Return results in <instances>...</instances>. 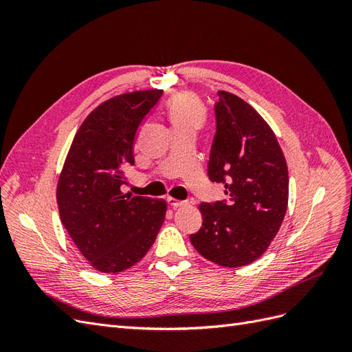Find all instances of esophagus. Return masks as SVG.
<instances>
[{"mask_svg": "<svg viewBox=\"0 0 352 352\" xmlns=\"http://www.w3.org/2000/svg\"><path fill=\"white\" fill-rule=\"evenodd\" d=\"M167 202H168V206L172 207V208H177V207H184V206H186V201H179V199L172 198V197H168V198H167Z\"/></svg>", "mask_w": 352, "mask_h": 352, "instance_id": "obj_1", "label": "esophagus"}]
</instances>
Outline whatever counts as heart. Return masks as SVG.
I'll return each mask as SVG.
<instances>
[{"instance_id": "b5f03b06", "label": "heart", "mask_w": 352, "mask_h": 352, "mask_svg": "<svg viewBox=\"0 0 352 352\" xmlns=\"http://www.w3.org/2000/svg\"><path fill=\"white\" fill-rule=\"evenodd\" d=\"M168 116L175 127H190L195 131L206 122L204 107L189 94H180L170 100Z\"/></svg>"}]
</instances>
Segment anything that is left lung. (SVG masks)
Listing matches in <instances>:
<instances>
[{"label": "left lung", "mask_w": 352, "mask_h": 352, "mask_svg": "<svg viewBox=\"0 0 352 352\" xmlns=\"http://www.w3.org/2000/svg\"><path fill=\"white\" fill-rule=\"evenodd\" d=\"M214 113L207 173L228 198L202 202V228L189 239L204 258L241 267L261 257L279 232L289 177L273 131L248 102L219 91Z\"/></svg>", "instance_id": "8db88e82"}]
</instances>
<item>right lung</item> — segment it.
I'll return each mask as SVG.
<instances>
[{"label": "right lung", "instance_id": "right-lung-1", "mask_svg": "<svg viewBox=\"0 0 352 352\" xmlns=\"http://www.w3.org/2000/svg\"><path fill=\"white\" fill-rule=\"evenodd\" d=\"M162 89L119 95L95 109L74 135L57 185L63 226L95 270L119 273L153 247L162 228L164 199L131 197L124 170L135 164L140 127Z\"/></svg>", "mask_w": 352, "mask_h": 352}]
</instances>
